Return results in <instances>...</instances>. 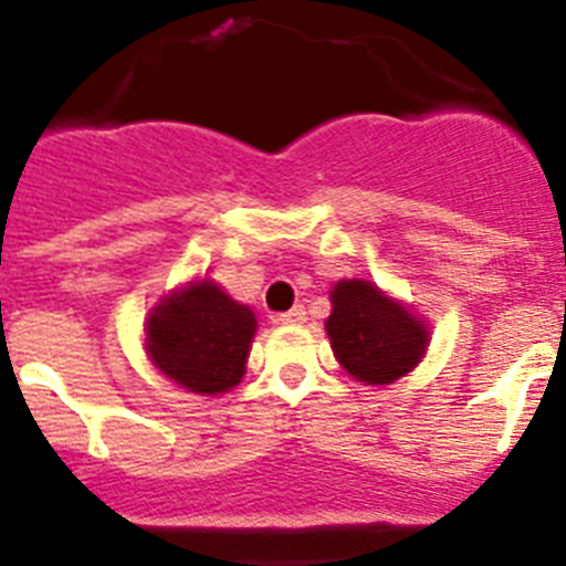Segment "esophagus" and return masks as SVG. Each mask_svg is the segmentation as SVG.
<instances>
[{
    "mask_svg": "<svg viewBox=\"0 0 566 566\" xmlns=\"http://www.w3.org/2000/svg\"><path fill=\"white\" fill-rule=\"evenodd\" d=\"M306 317H308V312H306V306H294L292 312H286V314H274V323H289V326H300V323H306Z\"/></svg>",
    "mask_w": 566,
    "mask_h": 566,
    "instance_id": "esophagus-1",
    "label": "esophagus"
}]
</instances>
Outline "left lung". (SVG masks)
<instances>
[{"instance_id":"left-lung-1","label":"left lung","mask_w":566,"mask_h":566,"mask_svg":"<svg viewBox=\"0 0 566 566\" xmlns=\"http://www.w3.org/2000/svg\"><path fill=\"white\" fill-rule=\"evenodd\" d=\"M326 332L343 368L365 385L408 374L428 345V328L365 280H343L332 292Z\"/></svg>"}]
</instances>
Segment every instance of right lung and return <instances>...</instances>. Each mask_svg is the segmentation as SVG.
I'll return each mask as SVG.
<instances>
[{
  "mask_svg": "<svg viewBox=\"0 0 566 566\" xmlns=\"http://www.w3.org/2000/svg\"><path fill=\"white\" fill-rule=\"evenodd\" d=\"M258 319L221 289L201 280L169 297L147 323L155 365L195 394H223L243 377Z\"/></svg>",
  "mask_w": 566,
  "mask_h": 566,
  "instance_id": "add662e5",
  "label": "right lung"
}]
</instances>
